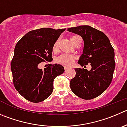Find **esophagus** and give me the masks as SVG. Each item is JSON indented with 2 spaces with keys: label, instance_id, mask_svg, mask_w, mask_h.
Wrapping results in <instances>:
<instances>
[{
  "label": "esophagus",
  "instance_id": "esophagus-1",
  "mask_svg": "<svg viewBox=\"0 0 127 127\" xmlns=\"http://www.w3.org/2000/svg\"><path fill=\"white\" fill-rule=\"evenodd\" d=\"M68 69V67H66V66H65V67H64V70H65V71H67Z\"/></svg>",
  "mask_w": 127,
  "mask_h": 127
}]
</instances>
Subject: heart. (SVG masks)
<instances>
[{"mask_svg": "<svg viewBox=\"0 0 127 127\" xmlns=\"http://www.w3.org/2000/svg\"><path fill=\"white\" fill-rule=\"evenodd\" d=\"M77 37V36H73L71 37L70 40L72 39L74 37ZM58 46V42L57 41L54 45V47H53V50L55 51L57 50ZM75 57L72 55H67V54H62V55H60L56 59V62L58 64H60L64 65L66 66H70L73 64V61H74Z\"/></svg>", "mask_w": 127, "mask_h": 127, "instance_id": "heart-1", "label": "heart"}]
</instances>
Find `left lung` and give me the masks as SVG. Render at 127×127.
Returning a JSON list of instances; mask_svg holds the SVG:
<instances>
[{"label":"left lung","instance_id":"8db88e82","mask_svg":"<svg viewBox=\"0 0 127 127\" xmlns=\"http://www.w3.org/2000/svg\"><path fill=\"white\" fill-rule=\"evenodd\" d=\"M84 40L83 53L78 64L85 68H75L76 75L70 82L73 94L85 100L96 98L109 87L115 68V52L107 36L89 25L67 29ZM90 63L89 71L86 65Z\"/></svg>","mask_w":127,"mask_h":127}]
</instances>
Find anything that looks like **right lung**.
Returning a JSON list of instances; mask_svg holds the SVG:
<instances>
[{
	"instance_id": "add662e5",
	"label": "right lung",
	"mask_w": 127,
	"mask_h": 127,
	"mask_svg": "<svg viewBox=\"0 0 127 127\" xmlns=\"http://www.w3.org/2000/svg\"><path fill=\"white\" fill-rule=\"evenodd\" d=\"M65 29L42 28L27 33L17 43L11 62L13 82L18 92L33 103L42 102L52 94L54 80L64 72L60 64L38 68L42 62L53 60L54 43Z\"/></svg>"
}]
</instances>
